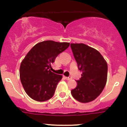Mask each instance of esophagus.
Segmentation results:
<instances>
[{
    "mask_svg": "<svg viewBox=\"0 0 127 127\" xmlns=\"http://www.w3.org/2000/svg\"><path fill=\"white\" fill-rule=\"evenodd\" d=\"M64 79H66V80H71V79H72V78L71 77H64Z\"/></svg>",
    "mask_w": 127,
    "mask_h": 127,
    "instance_id": "obj_1",
    "label": "esophagus"
}]
</instances>
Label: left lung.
<instances>
[{"instance_id": "obj_1", "label": "left lung", "mask_w": 127, "mask_h": 127, "mask_svg": "<svg viewBox=\"0 0 127 127\" xmlns=\"http://www.w3.org/2000/svg\"><path fill=\"white\" fill-rule=\"evenodd\" d=\"M78 68L82 72L77 80V87L72 90L74 99L80 103L95 100L103 90L107 76V64L101 53L84 43H71Z\"/></svg>"}]
</instances>
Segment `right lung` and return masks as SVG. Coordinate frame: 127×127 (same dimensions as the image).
<instances>
[{
	"mask_svg": "<svg viewBox=\"0 0 127 127\" xmlns=\"http://www.w3.org/2000/svg\"><path fill=\"white\" fill-rule=\"evenodd\" d=\"M70 43L46 40L39 42L31 49L21 62L20 76L26 93L37 101L52 98L62 75L50 71L52 64L60 53Z\"/></svg>",
	"mask_w": 127,
	"mask_h": 127,
	"instance_id": "add662e5",
	"label": "right lung"
}]
</instances>
